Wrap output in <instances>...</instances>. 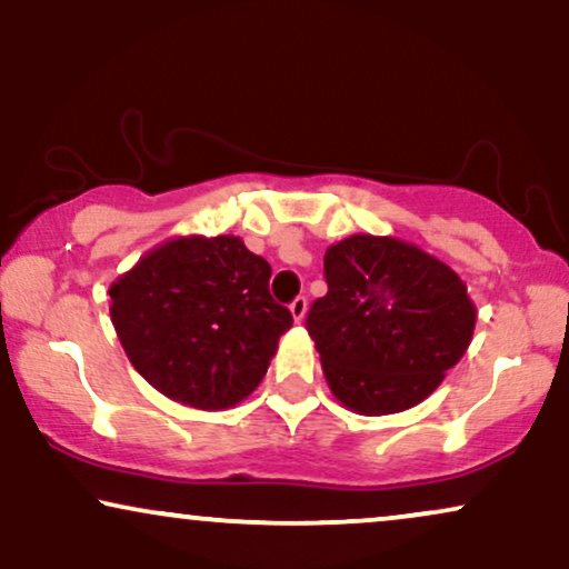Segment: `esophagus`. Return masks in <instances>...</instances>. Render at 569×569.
<instances>
[{
	"instance_id": "esophagus-1",
	"label": "esophagus",
	"mask_w": 569,
	"mask_h": 569,
	"mask_svg": "<svg viewBox=\"0 0 569 569\" xmlns=\"http://www.w3.org/2000/svg\"><path fill=\"white\" fill-rule=\"evenodd\" d=\"M289 309H291V318L297 320V322H301V320H305V315H307V299L305 297H297L289 305Z\"/></svg>"
}]
</instances>
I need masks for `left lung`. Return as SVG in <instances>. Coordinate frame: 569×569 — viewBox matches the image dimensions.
I'll use <instances>...</instances> for the list:
<instances>
[{"instance_id":"8db88e82","label":"left lung","mask_w":569,"mask_h":569,"mask_svg":"<svg viewBox=\"0 0 569 569\" xmlns=\"http://www.w3.org/2000/svg\"><path fill=\"white\" fill-rule=\"evenodd\" d=\"M326 280L307 330L330 391L351 412L420 405L470 347L478 312L467 286L415 243L349 236L328 247Z\"/></svg>"}]
</instances>
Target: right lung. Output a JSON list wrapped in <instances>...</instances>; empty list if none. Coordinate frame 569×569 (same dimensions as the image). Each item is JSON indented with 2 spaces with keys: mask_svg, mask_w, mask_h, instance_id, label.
<instances>
[{
  "mask_svg": "<svg viewBox=\"0 0 569 569\" xmlns=\"http://www.w3.org/2000/svg\"><path fill=\"white\" fill-rule=\"evenodd\" d=\"M270 264L239 236H176L110 286V318L136 372L193 409L236 407L262 383L291 312Z\"/></svg>",
  "mask_w": 569,
  "mask_h": 569,
  "instance_id": "right-lung-1",
  "label": "right lung"
}]
</instances>
